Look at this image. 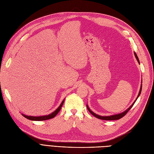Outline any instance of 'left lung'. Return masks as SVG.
<instances>
[{"mask_svg": "<svg viewBox=\"0 0 154 154\" xmlns=\"http://www.w3.org/2000/svg\"><path fill=\"white\" fill-rule=\"evenodd\" d=\"M134 55H135V57H136V59H137V62H139V58H138L137 56V54H136V53H134ZM141 90H142V86H141L140 91H139V94H138V96H137V97L136 98V100H137V99L138 98V97L139 96V95H140L141 92ZM136 101H135L134 102L133 104H132L131 106H130L127 110H125V112H123L121 113V114H116V115L110 116H99V115H97V114H96L95 113L93 112L92 111H91V110H90V109L88 108V106L87 105V108L88 110L90 112L91 114L92 115H93V116H94V117H96V118H98V119H103V120H117V119H121L122 118H123V116H125V114H127V113L130 110V109L132 108V106H133V105H134V104L135 103V102H136Z\"/></svg>", "mask_w": 154, "mask_h": 154, "instance_id": "obj_1", "label": "left lung"}]
</instances>
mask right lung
Here are the masks:
<instances>
[{
    "label": "right lung",
    "mask_w": 154,
    "mask_h": 154,
    "mask_svg": "<svg viewBox=\"0 0 154 154\" xmlns=\"http://www.w3.org/2000/svg\"><path fill=\"white\" fill-rule=\"evenodd\" d=\"M64 101H62V103H61V105H60V106L52 114H50L48 116H38V117H34V116H26L24 114H22V116H24V118H26V119H28L29 120H32V121H44V120H47V119H49L51 118H54L57 115V114L59 112V111L61 109L62 106L63 105Z\"/></svg>",
    "instance_id": "obj_1"
}]
</instances>
